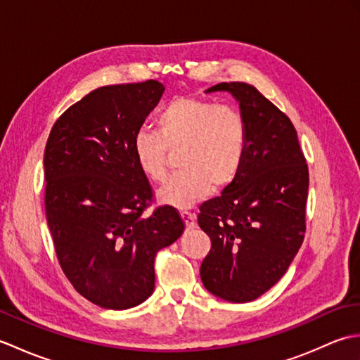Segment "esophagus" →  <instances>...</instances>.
<instances>
[{
	"label": "esophagus",
	"instance_id": "esophagus-1",
	"mask_svg": "<svg viewBox=\"0 0 360 360\" xmlns=\"http://www.w3.org/2000/svg\"><path fill=\"white\" fill-rule=\"evenodd\" d=\"M181 217H182V221H184V224L187 229H193L196 226V217L195 213H190V212H186L182 210L181 212Z\"/></svg>",
	"mask_w": 360,
	"mask_h": 360
}]
</instances>
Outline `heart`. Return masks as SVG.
I'll return each instance as SVG.
<instances>
[{
  "instance_id": "b5f03b06",
  "label": "heart",
  "mask_w": 360,
  "mask_h": 360,
  "mask_svg": "<svg viewBox=\"0 0 360 360\" xmlns=\"http://www.w3.org/2000/svg\"><path fill=\"white\" fill-rule=\"evenodd\" d=\"M248 145V129L241 112L201 97H178L159 112L156 133L141 129L131 150L141 173L162 182L170 153H179V173L158 192L159 201L178 209L192 207L231 186L238 176Z\"/></svg>"
}]
</instances>
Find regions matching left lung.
I'll list each match as a JSON object with an SVG mask.
<instances>
[{"instance_id":"left-lung-1","label":"left lung","mask_w":360,"mask_h":360,"mask_svg":"<svg viewBox=\"0 0 360 360\" xmlns=\"http://www.w3.org/2000/svg\"><path fill=\"white\" fill-rule=\"evenodd\" d=\"M240 102L248 145L241 170L200 207L212 248L201 264L205 289L233 303L255 300L277 283L307 231L309 172L292 122L249 83H218Z\"/></svg>"}]
</instances>
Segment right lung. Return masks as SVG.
<instances>
[{
	"instance_id": "obj_1",
	"label": "right lung",
	"mask_w": 360,
	"mask_h": 360,
	"mask_svg": "<svg viewBox=\"0 0 360 360\" xmlns=\"http://www.w3.org/2000/svg\"><path fill=\"white\" fill-rule=\"evenodd\" d=\"M156 80L94 89L53 124L44 148V209L66 278L91 303L128 309L155 290L156 254L179 238L184 221L153 202L133 158V137L158 105Z\"/></svg>"
}]
</instances>
